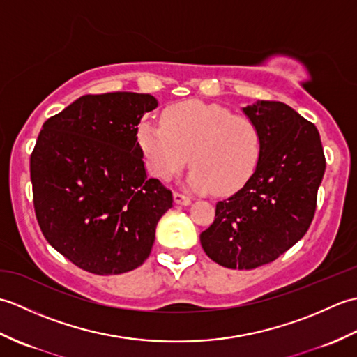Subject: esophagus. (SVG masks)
Here are the masks:
<instances>
[{
  "mask_svg": "<svg viewBox=\"0 0 357 357\" xmlns=\"http://www.w3.org/2000/svg\"><path fill=\"white\" fill-rule=\"evenodd\" d=\"M173 199H174V202L179 204V206H188V204H192V199L188 198V196H185L183 193H178V192L173 193Z\"/></svg>",
  "mask_w": 357,
  "mask_h": 357,
  "instance_id": "34e87169",
  "label": "esophagus"
}]
</instances>
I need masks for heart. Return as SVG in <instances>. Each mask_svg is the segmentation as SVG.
<instances>
[{
  "label": "heart",
  "instance_id": "obj_1",
  "mask_svg": "<svg viewBox=\"0 0 357 357\" xmlns=\"http://www.w3.org/2000/svg\"><path fill=\"white\" fill-rule=\"evenodd\" d=\"M136 142L155 178L170 179L190 158L188 185L199 192L213 188L219 195L239 190L261 153V133L252 119L198 100L165 107L161 124L144 118Z\"/></svg>",
  "mask_w": 357,
  "mask_h": 357
}]
</instances>
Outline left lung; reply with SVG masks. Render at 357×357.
<instances>
[{"label":"left lung","mask_w":357,"mask_h":357,"mask_svg":"<svg viewBox=\"0 0 357 357\" xmlns=\"http://www.w3.org/2000/svg\"><path fill=\"white\" fill-rule=\"evenodd\" d=\"M242 112L259 128V159L245 185L216 204L215 221L199 238L211 261L252 270L278 259L307 233L325 156L316 126L290 105L256 101Z\"/></svg>","instance_id":"1"}]
</instances>
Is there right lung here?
I'll return each instance as SVG.
<instances>
[{
  "mask_svg": "<svg viewBox=\"0 0 357 357\" xmlns=\"http://www.w3.org/2000/svg\"><path fill=\"white\" fill-rule=\"evenodd\" d=\"M149 93L84 95L49 118L30 155L35 215L49 244L100 276L138 268L173 196L136 142Z\"/></svg>",
  "mask_w": 357,
  "mask_h": 357,
  "instance_id": "obj_1",
  "label": "right lung"
}]
</instances>
